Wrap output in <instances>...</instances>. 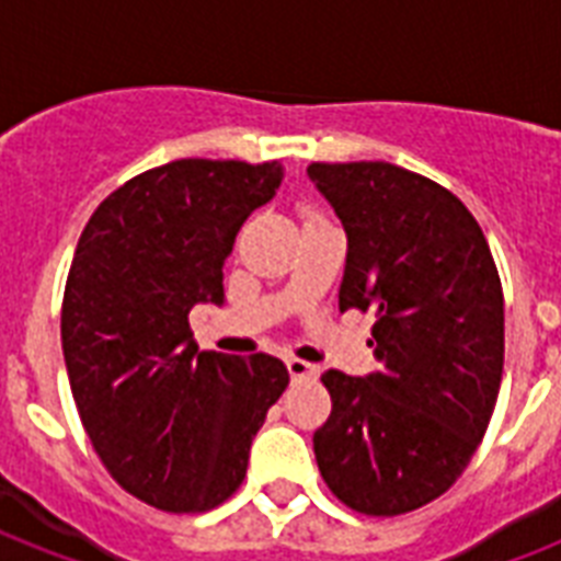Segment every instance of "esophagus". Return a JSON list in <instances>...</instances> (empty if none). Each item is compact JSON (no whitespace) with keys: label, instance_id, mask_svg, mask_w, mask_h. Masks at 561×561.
Wrapping results in <instances>:
<instances>
[{"label":"esophagus","instance_id":"obj_1","mask_svg":"<svg viewBox=\"0 0 561 561\" xmlns=\"http://www.w3.org/2000/svg\"><path fill=\"white\" fill-rule=\"evenodd\" d=\"M285 364H288V373L294 381H302V378H317V373H320V369H317L314 364H308V360L288 358Z\"/></svg>","mask_w":561,"mask_h":561}]
</instances>
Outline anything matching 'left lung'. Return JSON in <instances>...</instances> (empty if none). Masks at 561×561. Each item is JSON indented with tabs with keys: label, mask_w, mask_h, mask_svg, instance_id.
<instances>
[{
	"label": "left lung",
	"mask_w": 561,
	"mask_h": 561,
	"mask_svg": "<svg viewBox=\"0 0 561 561\" xmlns=\"http://www.w3.org/2000/svg\"><path fill=\"white\" fill-rule=\"evenodd\" d=\"M346 229L341 311L375 317L378 373L329 369L314 457L364 515L413 513L454 486L486 434L504 375V290L460 197L390 162H311Z\"/></svg>",
	"instance_id": "1"
}]
</instances>
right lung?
<instances>
[{
	"label": "right lung",
	"mask_w": 561,
	"mask_h": 561,
	"mask_svg": "<svg viewBox=\"0 0 561 561\" xmlns=\"http://www.w3.org/2000/svg\"><path fill=\"white\" fill-rule=\"evenodd\" d=\"M276 160H174L92 211L64 290L60 341L83 431L118 486L165 513H206L247 474L288 387L271 355L201 352L197 302H224V262L282 183Z\"/></svg>",
	"instance_id": "right-lung-1"
}]
</instances>
